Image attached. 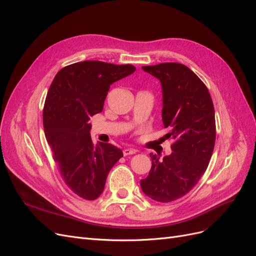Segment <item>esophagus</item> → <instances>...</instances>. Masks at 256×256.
Segmentation results:
<instances>
[{
	"label": "esophagus",
	"mask_w": 256,
	"mask_h": 256,
	"mask_svg": "<svg viewBox=\"0 0 256 256\" xmlns=\"http://www.w3.org/2000/svg\"><path fill=\"white\" fill-rule=\"evenodd\" d=\"M124 152V156H129V154H134L136 152V150H132V148H125L122 150Z\"/></svg>",
	"instance_id": "esophagus-1"
}]
</instances>
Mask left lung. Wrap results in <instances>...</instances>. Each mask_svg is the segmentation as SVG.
I'll return each mask as SVG.
<instances>
[{
    "mask_svg": "<svg viewBox=\"0 0 256 256\" xmlns=\"http://www.w3.org/2000/svg\"><path fill=\"white\" fill-rule=\"evenodd\" d=\"M142 69L161 82L162 122L174 143L164 160L150 154L152 168L141 188L150 198L168 203L187 194L206 171L216 141L214 104L206 85L187 66L161 63Z\"/></svg>",
    "mask_w": 256,
    "mask_h": 256,
    "instance_id": "obj_1",
    "label": "left lung"
}]
</instances>
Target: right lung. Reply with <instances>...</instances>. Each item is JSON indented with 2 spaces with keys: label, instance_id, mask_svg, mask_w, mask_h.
<instances>
[{
  "label": "right lung",
  "instance_id": "right-lung-1",
  "mask_svg": "<svg viewBox=\"0 0 256 256\" xmlns=\"http://www.w3.org/2000/svg\"><path fill=\"white\" fill-rule=\"evenodd\" d=\"M134 72L129 64L84 60L62 68L51 83L42 112L46 138L65 184L82 198L102 194L122 157L112 144H92L90 118L102 111L111 84Z\"/></svg>",
  "mask_w": 256,
  "mask_h": 256
}]
</instances>
